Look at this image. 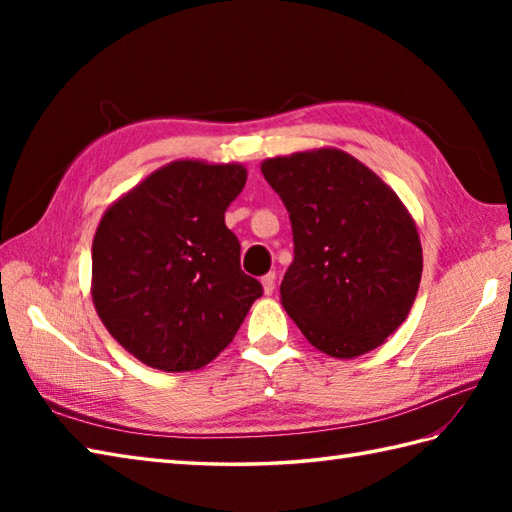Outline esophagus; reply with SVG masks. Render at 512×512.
I'll return each instance as SVG.
<instances>
[{
	"instance_id": "esophagus-1",
	"label": "esophagus",
	"mask_w": 512,
	"mask_h": 512,
	"mask_svg": "<svg viewBox=\"0 0 512 512\" xmlns=\"http://www.w3.org/2000/svg\"><path fill=\"white\" fill-rule=\"evenodd\" d=\"M262 286H264L266 295H273V290H275V273L264 275V277H262Z\"/></svg>"
}]
</instances>
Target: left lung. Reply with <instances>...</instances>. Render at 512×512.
<instances>
[{
  "instance_id": "8db88e82",
  "label": "left lung",
  "mask_w": 512,
  "mask_h": 512,
  "mask_svg": "<svg viewBox=\"0 0 512 512\" xmlns=\"http://www.w3.org/2000/svg\"><path fill=\"white\" fill-rule=\"evenodd\" d=\"M262 173L290 213L295 242L281 306L328 356L376 350L407 319L420 286L422 246L405 204L332 147L268 158Z\"/></svg>"
}]
</instances>
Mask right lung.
Segmentation results:
<instances>
[{"label":"right lung","mask_w":512,"mask_h":512,"mask_svg":"<svg viewBox=\"0 0 512 512\" xmlns=\"http://www.w3.org/2000/svg\"><path fill=\"white\" fill-rule=\"evenodd\" d=\"M242 165L176 160L118 198L92 242V301L125 350L162 372L200 369L264 295L239 268L224 213Z\"/></svg>","instance_id":"1"}]
</instances>
